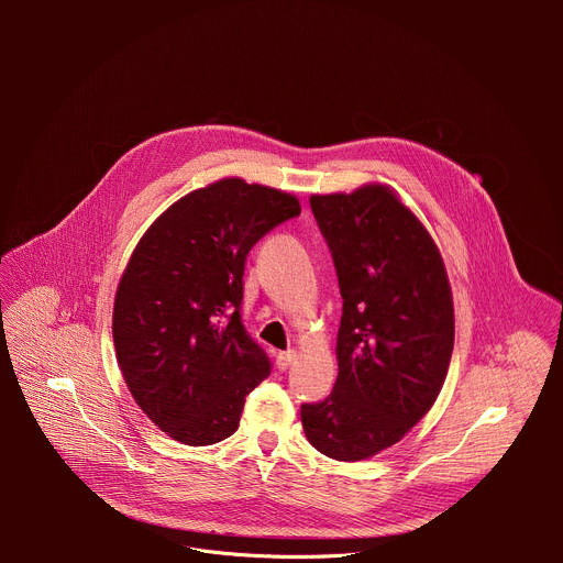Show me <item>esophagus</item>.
<instances>
[{
  "label": "esophagus",
  "mask_w": 563,
  "mask_h": 563,
  "mask_svg": "<svg viewBox=\"0 0 563 563\" xmlns=\"http://www.w3.org/2000/svg\"><path fill=\"white\" fill-rule=\"evenodd\" d=\"M294 361H296V352H294V350L278 352V356H276V365H278V369H283V372H285Z\"/></svg>",
  "instance_id": "esophagus-1"
}]
</instances>
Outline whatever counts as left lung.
<instances>
[{"mask_svg":"<svg viewBox=\"0 0 563 563\" xmlns=\"http://www.w3.org/2000/svg\"><path fill=\"white\" fill-rule=\"evenodd\" d=\"M309 202L343 316L334 391L300 419L318 452L352 463L398 443L434 406L454 347L452 289L430 231L387 185Z\"/></svg>","mask_w":563,"mask_h":563,"instance_id":"left-lung-1","label":"left lung"}]
</instances>
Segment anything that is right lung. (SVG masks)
<instances>
[{"mask_svg":"<svg viewBox=\"0 0 563 563\" xmlns=\"http://www.w3.org/2000/svg\"><path fill=\"white\" fill-rule=\"evenodd\" d=\"M298 213L291 194L222 178L159 213L135 245L115 291L113 343L135 404L172 439L231 437L245 396L269 376L240 320L245 258Z\"/></svg>","mask_w":563,"mask_h":563,"instance_id":"right-lung-1","label":"right lung"}]
</instances>
